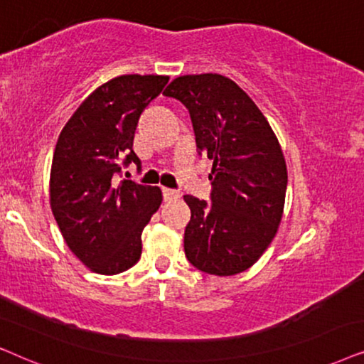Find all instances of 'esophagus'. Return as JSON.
<instances>
[{"instance_id": "obj_1", "label": "esophagus", "mask_w": 364, "mask_h": 364, "mask_svg": "<svg viewBox=\"0 0 364 364\" xmlns=\"http://www.w3.org/2000/svg\"><path fill=\"white\" fill-rule=\"evenodd\" d=\"M179 196H181V195H179L178 190H171V188H163V198H164V201L178 200Z\"/></svg>"}]
</instances>
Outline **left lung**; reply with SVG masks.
Segmentation results:
<instances>
[{"label": "left lung", "mask_w": 364, "mask_h": 364, "mask_svg": "<svg viewBox=\"0 0 364 364\" xmlns=\"http://www.w3.org/2000/svg\"><path fill=\"white\" fill-rule=\"evenodd\" d=\"M190 111L196 148L213 161L210 200L186 195L185 255L200 271L231 276L264 253L283 216L288 173L278 139L253 100L221 75L179 76L163 91Z\"/></svg>", "instance_id": "left-lung-1"}]
</instances>
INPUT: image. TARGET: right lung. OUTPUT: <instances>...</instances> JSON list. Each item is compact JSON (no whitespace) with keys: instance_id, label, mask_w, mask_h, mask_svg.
<instances>
[{"instance_id":"right-lung-1","label":"right lung","mask_w":364,"mask_h":364,"mask_svg":"<svg viewBox=\"0 0 364 364\" xmlns=\"http://www.w3.org/2000/svg\"><path fill=\"white\" fill-rule=\"evenodd\" d=\"M168 76L124 75L96 88L75 111L53 154L51 210L63 238L100 274L129 269L141 256V232L161 205L158 186L116 181L141 159L133 149L144 108Z\"/></svg>"}]
</instances>
